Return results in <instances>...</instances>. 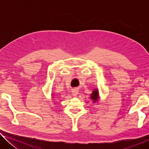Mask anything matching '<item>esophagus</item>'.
<instances>
[{
  "label": "esophagus",
  "instance_id": "esophagus-1",
  "mask_svg": "<svg viewBox=\"0 0 149 149\" xmlns=\"http://www.w3.org/2000/svg\"><path fill=\"white\" fill-rule=\"evenodd\" d=\"M72 94H73V96H74V97H76V96L78 94V90L76 89H73L72 90Z\"/></svg>",
  "mask_w": 149,
  "mask_h": 149
}]
</instances>
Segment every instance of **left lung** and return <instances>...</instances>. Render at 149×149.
<instances>
[{
	"instance_id": "left-lung-1",
	"label": "left lung",
	"mask_w": 149,
	"mask_h": 149,
	"mask_svg": "<svg viewBox=\"0 0 149 149\" xmlns=\"http://www.w3.org/2000/svg\"><path fill=\"white\" fill-rule=\"evenodd\" d=\"M98 97H99V92H98V90H93V93L91 95V99L93 100V102H97V100H98Z\"/></svg>"
}]
</instances>
